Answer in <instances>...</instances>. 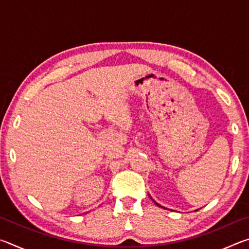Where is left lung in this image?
<instances>
[{
    "mask_svg": "<svg viewBox=\"0 0 249 249\" xmlns=\"http://www.w3.org/2000/svg\"><path fill=\"white\" fill-rule=\"evenodd\" d=\"M150 197H151V196H150ZM151 200H153V199H151ZM153 201H154V202H155V203H156V204H157L158 206H160V208H163V206H161V205H160V204H158V203H157V202H156L155 200H153ZM163 209H166V208H163Z\"/></svg>",
    "mask_w": 249,
    "mask_h": 249,
    "instance_id": "left-lung-1",
    "label": "left lung"
}]
</instances>
